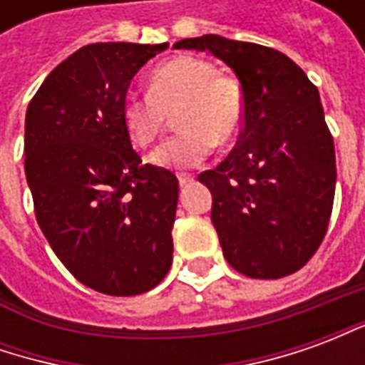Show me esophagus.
Here are the masks:
<instances>
[{"label": "esophagus", "instance_id": "1", "mask_svg": "<svg viewBox=\"0 0 365 365\" xmlns=\"http://www.w3.org/2000/svg\"><path fill=\"white\" fill-rule=\"evenodd\" d=\"M178 180H180V185H182V187H185V185H190V183L193 182V175L180 174L178 175Z\"/></svg>", "mask_w": 365, "mask_h": 365}]
</instances>
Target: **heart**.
Wrapping results in <instances>:
<instances>
[{"mask_svg": "<svg viewBox=\"0 0 365 365\" xmlns=\"http://www.w3.org/2000/svg\"><path fill=\"white\" fill-rule=\"evenodd\" d=\"M175 115L180 133L150 154L160 168L195 166L215 144L235 143L245 127L246 96L235 76L219 72L199 56H175L148 76V91H130L123 99L120 117L130 140L148 148L164 135Z\"/></svg>", "mask_w": 365, "mask_h": 365, "instance_id": "b5f03b06", "label": "heart"}]
</instances>
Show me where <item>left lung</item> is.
Instances as JSON below:
<instances>
[{
    "mask_svg": "<svg viewBox=\"0 0 365 365\" xmlns=\"http://www.w3.org/2000/svg\"><path fill=\"white\" fill-rule=\"evenodd\" d=\"M174 48L209 51L229 64L246 96L237 146L199 182L213 193L222 254L254 279L295 274L329 229L336 158L319 90L283 52L219 35Z\"/></svg>",
    "mask_w": 365,
    "mask_h": 365,
    "instance_id": "8db88e82",
    "label": "left lung"
}]
</instances>
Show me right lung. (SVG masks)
<instances>
[{"label":"right lung","instance_id":"obj_1","mask_svg":"<svg viewBox=\"0 0 365 365\" xmlns=\"http://www.w3.org/2000/svg\"><path fill=\"white\" fill-rule=\"evenodd\" d=\"M168 43L82 46L46 76L25 117L36 222L70 274L128 297L172 266L178 178L143 164L123 125L128 83Z\"/></svg>","mask_w":365,"mask_h":365}]
</instances>
